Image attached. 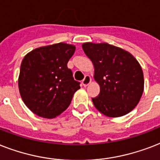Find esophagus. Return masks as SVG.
<instances>
[{
    "label": "esophagus",
    "mask_w": 160,
    "mask_h": 160,
    "mask_svg": "<svg viewBox=\"0 0 160 160\" xmlns=\"http://www.w3.org/2000/svg\"><path fill=\"white\" fill-rule=\"evenodd\" d=\"M91 77L89 76V75H87V76H85V78H84V79L82 80V85H83L84 87H87L89 83H91Z\"/></svg>",
    "instance_id": "obj_1"
}]
</instances>
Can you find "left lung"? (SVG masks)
I'll return each mask as SVG.
<instances>
[{"mask_svg":"<svg viewBox=\"0 0 160 160\" xmlns=\"http://www.w3.org/2000/svg\"><path fill=\"white\" fill-rule=\"evenodd\" d=\"M84 52L94 67V80L100 93L92 98L100 112L118 118L138 105L144 88L140 64L130 52L107 42L82 43Z\"/></svg>","mask_w":160,"mask_h":160,"instance_id":"left-lung-1","label":"left lung"}]
</instances>
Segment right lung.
Segmentation results:
<instances>
[{
    "label": "right lung",
    "mask_w": 160,
    "mask_h": 160,
    "mask_svg": "<svg viewBox=\"0 0 160 160\" xmlns=\"http://www.w3.org/2000/svg\"><path fill=\"white\" fill-rule=\"evenodd\" d=\"M76 50L59 42L40 47L25 56L21 64L18 88L28 108L44 118H53L68 108L79 88L68 62Z\"/></svg>",
    "instance_id": "1"
}]
</instances>
